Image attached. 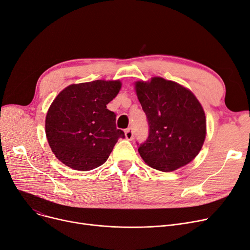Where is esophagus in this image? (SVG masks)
I'll return each instance as SVG.
<instances>
[{"label":"esophagus","instance_id":"1","mask_svg":"<svg viewBox=\"0 0 250 250\" xmlns=\"http://www.w3.org/2000/svg\"><path fill=\"white\" fill-rule=\"evenodd\" d=\"M125 138L127 139V140H133L134 139V132H133V129L132 128H126L125 129Z\"/></svg>","mask_w":250,"mask_h":250}]
</instances>
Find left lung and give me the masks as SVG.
<instances>
[{
	"label": "left lung",
	"mask_w": 250,
	"mask_h": 250,
	"mask_svg": "<svg viewBox=\"0 0 250 250\" xmlns=\"http://www.w3.org/2000/svg\"><path fill=\"white\" fill-rule=\"evenodd\" d=\"M138 99L146 113L149 136L137 143L143 160L168 172L192 161L206 139V115L189 90L160 77L136 83Z\"/></svg>",
	"instance_id": "8db88e82"
}]
</instances>
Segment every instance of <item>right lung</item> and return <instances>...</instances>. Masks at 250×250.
<instances>
[{
    "label": "right lung",
    "instance_id": "add662e5",
    "mask_svg": "<svg viewBox=\"0 0 250 250\" xmlns=\"http://www.w3.org/2000/svg\"><path fill=\"white\" fill-rule=\"evenodd\" d=\"M120 81L97 80L64 88L51 103L45 134L51 151L64 165L89 171L108 159L120 138L115 113L106 105L117 95Z\"/></svg>",
    "mask_w": 250,
    "mask_h": 250
}]
</instances>
